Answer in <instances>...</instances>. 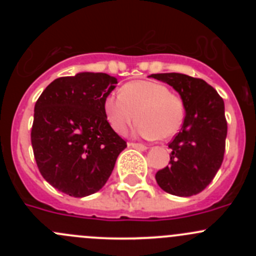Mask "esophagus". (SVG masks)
<instances>
[{
	"instance_id": "1",
	"label": "esophagus",
	"mask_w": 256,
	"mask_h": 256,
	"mask_svg": "<svg viewBox=\"0 0 256 256\" xmlns=\"http://www.w3.org/2000/svg\"><path fill=\"white\" fill-rule=\"evenodd\" d=\"M128 147H132V148L138 150V151H146L147 150V147L141 144H128Z\"/></svg>"
}]
</instances>
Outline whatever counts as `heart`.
Masks as SVG:
<instances>
[{
  "instance_id": "b5f03b06",
  "label": "heart",
  "mask_w": 256,
  "mask_h": 256,
  "mask_svg": "<svg viewBox=\"0 0 256 256\" xmlns=\"http://www.w3.org/2000/svg\"><path fill=\"white\" fill-rule=\"evenodd\" d=\"M108 122L118 135H125L136 120L138 131L147 138H170L182 126L184 104L164 84L148 80L126 82L120 94H110L104 100Z\"/></svg>"
}]
</instances>
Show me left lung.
I'll list each match as a JSON object with an SVG mask.
<instances>
[{
    "label": "left lung",
    "mask_w": 256,
    "mask_h": 256,
    "mask_svg": "<svg viewBox=\"0 0 256 256\" xmlns=\"http://www.w3.org/2000/svg\"><path fill=\"white\" fill-rule=\"evenodd\" d=\"M171 85L184 104L182 128L170 142V166L160 170L156 180L170 194L190 197L212 182L223 162L226 120L224 102L204 80L180 73L151 74Z\"/></svg>",
    "instance_id": "obj_1"
}]
</instances>
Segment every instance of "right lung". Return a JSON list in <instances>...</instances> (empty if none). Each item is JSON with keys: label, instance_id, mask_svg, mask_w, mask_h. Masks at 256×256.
Segmentation results:
<instances>
[{"label": "right lung", "instance_id": "add662e5", "mask_svg": "<svg viewBox=\"0 0 256 256\" xmlns=\"http://www.w3.org/2000/svg\"><path fill=\"white\" fill-rule=\"evenodd\" d=\"M116 84L109 74L82 72L53 80L38 98L30 141L40 174L56 190L82 198L109 180L126 147L104 114Z\"/></svg>", "mask_w": 256, "mask_h": 256}]
</instances>
